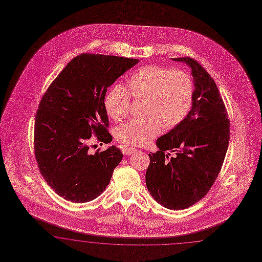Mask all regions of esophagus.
<instances>
[{"instance_id":"1","label":"esophagus","mask_w":262,"mask_h":262,"mask_svg":"<svg viewBox=\"0 0 262 262\" xmlns=\"http://www.w3.org/2000/svg\"><path fill=\"white\" fill-rule=\"evenodd\" d=\"M122 151H123V154H125L127 156H132V155L135 154V151H137V149L134 148V147H126V146H124L122 148Z\"/></svg>"}]
</instances>
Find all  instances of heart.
Here are the masks:
<instances>
[{
    "mask_svg": "<svg viewBox=\"0 0 262 262\" xmlns=\"http://www.w3.org/2000/svg\"><path fill=\"white\" fill-rule=\"evenodd\" d=\"M127 91L113 86L105 97V108L113 121L127 118L130 96L145 99L144 119H135L115 130L117 141L129 146H145L160 135L163 126H178L191 111L194 89L191 77L182 71L168 70L156 64L140 68L128 78Z\"/></svg>",
    "mask_w": 262,
    "mask_h": 262,
    "instance_id": "obj_1",
    "label": "heart"
}]
</instances>
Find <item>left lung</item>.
Instances as JSON below:
<instances>
[{
    "mask_svg": "<svg viewBox=\"0 0 262 262\" xmlns=\"http://www.w3.org/2000/svg\"><path fill=\"white\" fill-rule=\"evenodd\" d=\"M172 60L191 69L192 106L183 122L157 139L159 150L149 155L146 185L159 204L183 210L204 198L219 176L230 140V120L216 84L205 69L191 57Z\"/></svg>",
    "mask_w": 262,
    "mask_h": 262,
    "instance_id": "left-lung-1",
    "label": "left lung"
}]
</instances>
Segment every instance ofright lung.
<instances>
[{"instance_id":"1","label":"right lung","mask_w":262,"mask_h":262,"mask_svg":"<svg viewBox=\"0 0 262 262\" xmlns=\"http://www.w3.org/2000/svg\"><path fill=\"white\" fill-rule=\"evenodd\" d=\"M138 62L83 53L42 95L34 125L36 161L48 185L66 200L85 203L99 196L121 162L123 155L115 146L92 154L90 142L92 135L106 144L113 140L107 132L106 90Z\"/></svg>"}]
</instances>
